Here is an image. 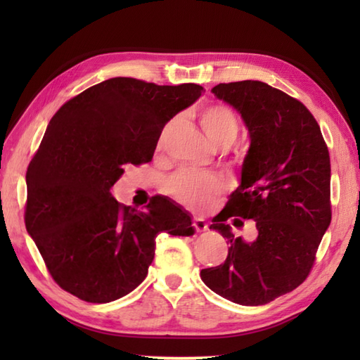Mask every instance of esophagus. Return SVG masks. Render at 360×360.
<instances>
[{
    "instance_id": "1",
    "label": "esophagus",
    "mask_w": 360,
    "mask_h": 360,
    "mask_svg": "<svg viewBox=\"0 0 360 360\" xmlns=\"http://www.w3.org/2000/svg\"><path fill=\"white\" fill-rule=\"evenodd\" d=\"M193 227L196 229V232H205L207 231V223L202 218H193Z\"/></svg>"
}]
</instances>
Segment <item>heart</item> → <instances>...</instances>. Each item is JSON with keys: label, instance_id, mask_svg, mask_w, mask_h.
Segmentation results:
<instances>
[{"label": "heart", "instance_id": "heart-1", "mask_svg": "<svg viewBox=\"0 0 360 360\" xmlns=\"http://www.w3.org/2000/svg\"><path fill=\"white\" fill-rule=\"evenodd\" d=\"M200 125L215 148H227L238 134V120H236L235 112L229 106L221 103H212L201 110ZM170 129L172 125L164 129L160 136V143L164 142ZM167 190L176 201L186 204L188 207L201 209L223 192V182L212 174L195 170H181L172 176L167 184Z\"/></svg>", "mask_w": 360, "mask_h": 360}]
</instances>
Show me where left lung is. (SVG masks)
<instances>
[{
	"mask_svg": "<svg viewBox=\"0 0 360 360\" xmlns=\"http://www.w3.org/2000/svg\"><path fill=\"white\" fill-rule=\"evenodd\" d=\"M212 93L241 114L250 147L238 188L210 226L231 244L227 258L201 278L227 300L258 307L302 285L314 264L331 223L330 153L314 116L283 91L243 80ZM233 216L256 221L254 242L231 233Z\"/></svg>",
	"mask_w": 360,
	"mask_h": 360,
	"instance_id": "8db88e82",
	"label": "left lung"
}]
</instances>
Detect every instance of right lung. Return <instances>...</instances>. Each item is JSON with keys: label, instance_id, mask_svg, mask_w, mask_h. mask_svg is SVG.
I'll return each mask as SVG.
<instances>
[{"label": "right lung", "instance_id": "right-lung-1", "mask_svg": "<svg viewBox=\"0 0 360 360\" xmlns=\"http://www.w3.org/2000/svg\"><path fill=\"white\" fill-rule=\"evenodd\" d=\"M204 93L114 77L68 101L51 119L26 173V229L52 278L89 303L131 292L148 274L160 232L190 236L192 217L165 196L147 210L111 187L129 164L150 162L165 124Z\"/></svg>", "mask_w": 360, "mask_h": 360}]
</instances>
